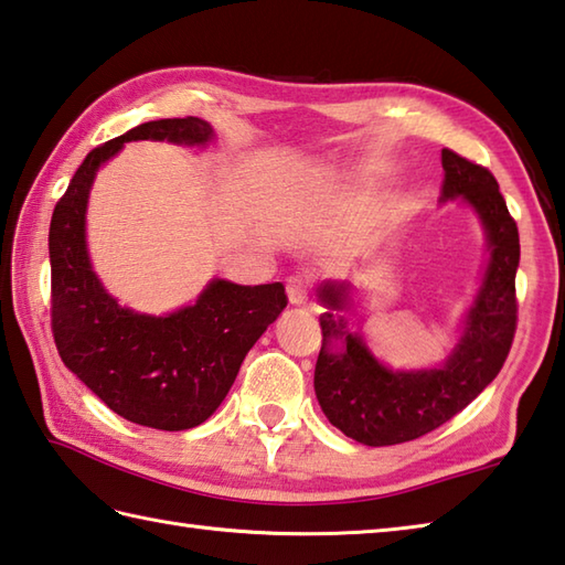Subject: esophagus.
Segmentation results:
<instances>
[{
  "instance_id": "34e87169",
  "label": "esophagus",
  "mask_w": 565,
  "mask_h": 565,
  "mask_svg": "<svg viewBox=\"0 0 565 565\" xmlns=\"http://www.w3.org/2000/svg\"><path fill=\"white\" fill-rule=\"evenodd\" d=\"M307 297H310V287H307L305 278L287 280V300H290V305H305Z\"/></svg>"
}]
</instances>
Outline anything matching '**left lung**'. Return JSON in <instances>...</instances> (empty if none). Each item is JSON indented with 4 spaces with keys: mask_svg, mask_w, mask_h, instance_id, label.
Masks as SVG:
<instances>
[{
    "mask_svg": "<svg viewBox=\"0 0 565 565\" xmlns=\"http://www.w3.org/2000/svg\"><path fill=\"white\" fill-rule=\"evenodd\" d=\"M443 201L462 196L482 218L489 241L484 282L467 315L465 332L440 369L388 371L347 329L337 310L349 305L347 282H324L319 300L322 351L315 366V393L334 428L347 438L383 448L440 428L480 396L504 366L516 332L519 228L494 174L452 150H443ZM343 344L331 349V342Z\"/></svg>",
    "mask_w": 565,
    "mask_h": 565,
    "instance_id": "8db88e82",
    "label": "left lung"
}]
</instances>
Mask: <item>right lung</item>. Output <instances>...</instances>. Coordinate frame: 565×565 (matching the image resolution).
<instances>
[{"mask_svg": "<svg viewBox=\"0 0 565 565\" xmlns=\"http://www.w3.org/2000/svg\"><path fill=\"white\" fill-rule=\"evenodd\" d=\"M132 140L206 145L214 130L199 117H167L137 125L83 159L51 216V332L63 364L110 411L147 428L189 430L221 406L287 295L280 282L214 280L194 305L167 317L117 305L90 268L85 206L100 164Z\"/></svg>", "mask_w": 565, "mask_h": 565, "instance_id": "obj_1", "label": "right lung"}]
</instances>
